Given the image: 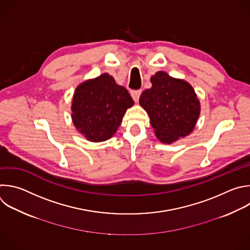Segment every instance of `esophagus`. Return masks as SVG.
Returning a JSON list of instances; mask_svg holds the SVG:
<instances>
[{
  "mask_svg": "<svg viewBox=\"0 0 250 250\" xmlns=\"http://www.w3.org/2000/svg\"><path fill=\"white\" fill-rule=\"evenodd\" d=\"M140 94H141V90H135V91H132V92H131V97L133 98V100H134L135 102H137V101L139 100Z\"/></svg>",
  "mask_w": 250,
  "mask_h": 250,
  "instance_id": "1",
  "label": "esophagus"
}]
</instances>
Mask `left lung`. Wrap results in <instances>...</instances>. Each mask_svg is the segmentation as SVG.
<instances>
[{"label":"left lung","instance_id":"1","mask_svg":"<svg viewBox=\"0 0 250 250\" xmlns=\"http://www.w3.org/2000/svg\"><path fill=\"white\" fill-rule=\"evenodd\" d=\"M150 81L152 87L142 92L139 104L147 112L156 137L162 143L172 144L189 135L200 115V102L193 87L162 70Z\"/></svg>","mask_w":250,"mask_h":250}]
</instances>
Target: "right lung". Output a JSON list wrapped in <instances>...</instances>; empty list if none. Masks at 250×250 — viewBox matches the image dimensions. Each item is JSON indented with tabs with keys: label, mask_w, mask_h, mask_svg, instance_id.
Instances as JSON below:
<instances>
[{
	"label": "right lung",
	"mask_w": 250,
	"mask_h": 250,
	"mask_svg": "<svg viewBox=\"0 0 250 250\" xmlns=\"http://www.w3.org/2000/svg\"><path fill=\"white\" fill-rule=\"evenodd\" d=\"M134 104L128 91L114 77L103 73L83 81L75 88L71 119L79 133L91 142L110 139L118 130L126 110Z\"/></svg>",
	"instance_id": "add662e5"
}]
</instances>
